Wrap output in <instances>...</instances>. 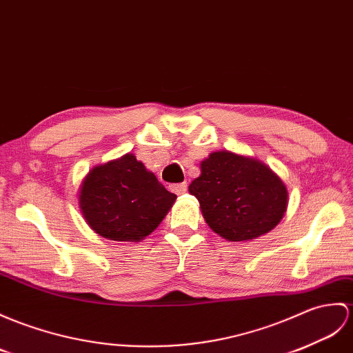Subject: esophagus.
<instances>
[{
    "label": "esophagus",
    "instance_id": "obj_1",
    "mask_svg": "<svg viewBox=\"0 0 353 353\" xmlns=\"http://www.w3.org/2000/svg\"><path fill=\"white\" fill-rule=\"evenodd\" d=\"M170 190H171V192H174V194L180 195V194H185V192H186V190H188V185H186V182H182V183H174V185H171V186H170Z\"/></svg>",
    "mask_w": 353,
    "mask_h": 353
}]
</instances>
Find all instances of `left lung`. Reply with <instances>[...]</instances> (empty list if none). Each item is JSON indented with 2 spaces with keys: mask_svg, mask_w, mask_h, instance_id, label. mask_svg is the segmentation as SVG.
Masks as SVG:
<instances>
[{
  "mask_svg": "<svg viewBox=\"0 0 353 353\" xmlns=\"http://www.w3.org/2000/svg\"><path fill=\"white\" fill-rule=\"evenodd\" d=\"M208 225L232 242L272 230L288 209V190L263 162L232 152H214L190 185Z\"/></svg>",
  "mask_w": 353,
  "mask_h": 353,
  "instance_id": "1",
  "label": "left lung"
}]
</instances>
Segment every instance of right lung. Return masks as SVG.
<instances>
[{"mask_svg":"<svg viewBox=\"0 0 353 353\" xmlns=\"http://www.w3.org/2000/svg\"><path fill=\"white\" fill-rule=\"evenodd\" d=\"M176 199L129 153L90 171L81 186L79 208L97 234L137 242L161 224Z\"/></svg>","mask_w":353,"mask_h":353,"instance_id":"obj_1","label":"right lung"}]
</instances>
